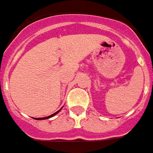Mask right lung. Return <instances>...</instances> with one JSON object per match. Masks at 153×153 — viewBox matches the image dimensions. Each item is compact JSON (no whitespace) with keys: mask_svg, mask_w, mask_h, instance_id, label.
<instances>
[{"mask_svg":"<svg viewBox=\"0 0 153 153\" xmlns=\"http://www.w3.org/2000/svg\"><path fill=\"white\" fill-rule=\"evenodd\" d=\"M61 110V109H60ZM60 110L58 111H56V112H55V113H53V114H51V116H48V117H40V118H35L36 119V120H44V119H48L50 118V117H53V116H55L56 114H57L59 111H60Z\"/></svg>","mask_w":153,"mask_h":153,"instance_id":"obj_1","label":"right lung"}]
</instances>
